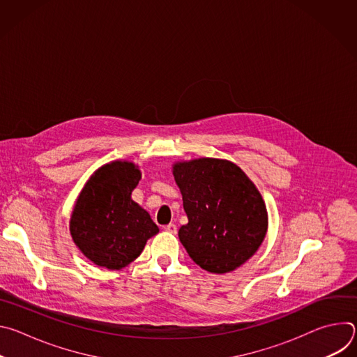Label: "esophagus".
<instances>
[{"label":"esophagus","instance_id":"34e87169","mask_svg":"<svg viewBox=\"0 0 357 357\" xmlns=\"http://www.w3.org/2000/svg\"><path fill=\"white\" fill-rule=\"evenodd\" d=\"M165 230L167 231H169V233H176L178 231V227H176V225H174V223H169L168 226H165Z\"/></svg>","mask_w":357,"mask_h":357}]
</instances>
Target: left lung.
I'll return each instance as SVG.
<instances>
[{"mask_svg": "<svg viewBox=\"0 0 357 357\" xmlns=\"http://www.w3.org/2000/svg\"><path fill=\"white\" fill-rule=\"evenodd\" d=\"M188 223L179 240L213 274L231 273L257 252L268 229L261 193L234 162L196 158L172 165Z\"/></svg>", "mask_w": 357, "mask_h": 357, "instance_id": "left-lung-1", "label": "left lung"}]
</instances>
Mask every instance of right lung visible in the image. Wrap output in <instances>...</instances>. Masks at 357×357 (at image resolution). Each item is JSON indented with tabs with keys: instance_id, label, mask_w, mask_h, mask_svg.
<instances>
[{
	"instance_id": "right-lung-1",
	"label": "right lung",
	"mask_w": 357,
	"mask_h": 357,
	"mask_svg": "<svg viewBox=\"0 0 357 357\" xmlns=\"http://www.w3.org/2000/svg\"><path fill=\"white\" fill-rule=\"evenodd\" d=\"M139 179L137 164L117 160L96 169L80 190L69 230L73 243L93 264L121 270L160 231L149 213L131 197Z\"/></svg>"
}]
</instances>
